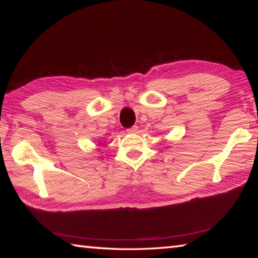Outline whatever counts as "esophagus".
Here are the masks:
<instances>
[{"label":"esophagus","mask_w":258,"mask_h":258,"mask_svg":"<svg viewBox=\"0 0 258 258\" xmlns=\"http://www.w3.org/2000/svg\"><path fill=\"white\" fill-rule=\"evenodd\" d=\"M137 131H138V126H132V127H130L128 130H127V132L128 133H137Z\"/></svg>","instance_id":"1"}]
</instances>
